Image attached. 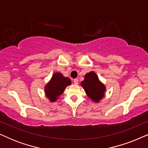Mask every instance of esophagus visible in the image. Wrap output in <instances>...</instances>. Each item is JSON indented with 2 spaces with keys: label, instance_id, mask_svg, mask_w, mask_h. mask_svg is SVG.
Returning <instances> with one entry per match:
<instances>
[{
  "label": "esophagus",
  "instance_id": "1",
  "mask_svg": "<svg viewBox=\"0 0 148 148\" xmlns=\"http://www.w3.org/2000/svg\"><path fill=\"white\" fill-rule=\"evenodd\" d=\"M73 82L75 85H77L79 84V81H78L77 79H75L73 80Z\"/></svg>",
  "mask_w": 148,
  "mask_h": 148
}]
</instances>
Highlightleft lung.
<instances>
[{
	"instance_id": "8db88e82",
	"label": "left lung",
	"mask_w": 148,
	"mask_h": 148,
	"mask_svg": "<svg viewBox=\"0 0 148 148\" xmlns=\"http://www.w3.org/2000/svg\"><path fill=\"white\" fill-rule=\"evenodd\" d=\"M81 86L84 89L87 96L93 102L98 103L104 97L106 86L100 82L98 75L94 71L86 74Z\"/></svg>"
}]
</instances>
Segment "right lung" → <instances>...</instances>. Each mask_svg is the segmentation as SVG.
<instances>
[{
	"instance_id": "obj_1",
	"label": "right lung",
	"mask_w": 148,
	"mask_h": 148,
	"mask_svg": "<svg viewBox=\"0 0 148 148\" xmlns=\"http://www.w3.org/2000/svg\"><path fill=\"white\" fill-rule=\"evenodd\" d=\"M71 84L69 78L62 75V73L56 72L52 75L49 82L45 86L44 92L46 96L50 102H56L65 90L66 87Z\"/></svg>"
}]
</instances>
